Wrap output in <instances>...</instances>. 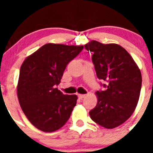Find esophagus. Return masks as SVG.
Listing matches in <instances>:
<instances>
[{"instance_id": "1", "label": "esophagus", "mask_w": 153, "mask_h": 153, "mask_svg": "<svg viewBox=\"0 0 153 153\" xmlns=\"http://www.w3.org/2000/svg\"><path fill=\"white\" fill-rule=\"evenodd\" d=\"M78 97H79V99L82 100V99H83L84 97H86V95H85V94H79V95H78Z\"/></svg>"}]
</instances>
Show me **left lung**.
<instances>
[{
	"mask_svg": "<svg viewBox=\"0 0 153 153\" xmlns=\"http://www.w3.org/2000/svg\"><path fill=\"white\" fill-rule=\"evenodd\" d=\"M93 52L97 77L106 81V90L96 92L97 104L90 111L92 120L106 129L125 123L137 106L142 75L137 64L123 47L91 40L85 45Z\"/></svg>",
	"mask_w": 153,
	"mask_h": 153,
	"instance_id": "obj_1",
	"label": "left lung"
}]
</instances>
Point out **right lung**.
<instances>
[{
    "mask_svg": "<svg viewBox=\"0 0 153 153\" xmlns=\"http://www.w3.org/2000/svg\"><path fill=\"white\" fill-rule=\"evenodd\" d=\"M83 46L47 44L24 60L20 70L17 97L30 122L43 132L61 128L70 117L77 96L56 88L67 65Z\"/></svg>",
    "mask_w": 153,
    "mask_h": 153,
    "instance_id": "1",
    "label": "right lung"
}]
</instances>
